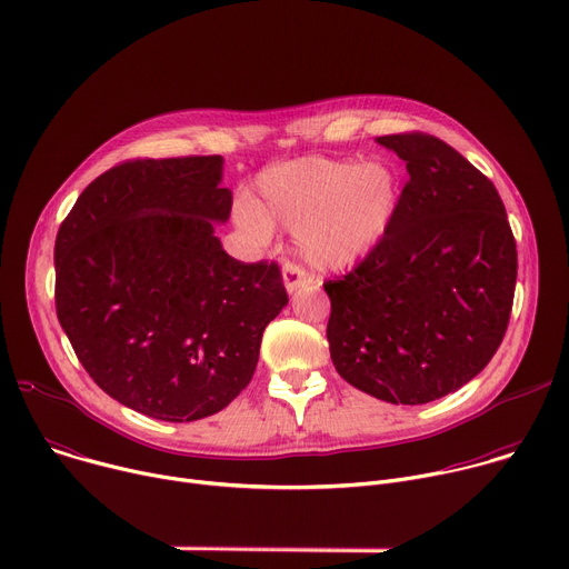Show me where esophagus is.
Here are the masks:
<instances>
[{"mask_svg": "<svg viewBox=\"0 0 569 569\" xmlns=\"http://www.w3.org/2000/svg\"><path fill=\"white\" fill-rule=\"evenodd\" d=\"M283 286H286V290L292 295V292L299 290V288L312 286V277H310L303 268H299V266H295V263H286V266H283Z\"/></svg>", "mask_w": 569, "mask_h": 569, "instance_id": "1", "label": "esophagus"}]
</instances>
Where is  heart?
Wrapping results in <instances>:
<instances>
[{"instance_id":"obj_1","label":"heart","mask_w":569,"mask_h":569,"mask_svg":"<svg viewBox=\"0 0 569 569\" xmlns=\"http://www.w3.org/2000/svg\"><path fill=\"white\" fill-rule=\"evenodd\" d=\"M259 202L236 204L238 224L268 240L272 222L295 231L303 261L342 270L367 257L398 213L400 178L385 159L299 157L261 173Z\"/></svg>"}]
</instances>
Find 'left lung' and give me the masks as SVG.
<instances>
[{
  "mask_svg": "<svg viewBox=\"0 0 569 569\" xmlns=\"http://www.w3.org/2000/svg\"><path fill=\"white\" fill-rule=\"evenodd\" d=\"M408 167L391 229L345 279L327 281V338L356 389L423 405L472 380L502 345L518 277L493 182L446 141L376 139Z\"/></svg>",
  "mask_w": 569,
  "mask_h": 569,
  "instance_id": "8db88e82",
  "label": "left lung"
}]
</instances>
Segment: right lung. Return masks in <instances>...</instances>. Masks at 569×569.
Instances as JSON below:
<instances>
[{
	"instance_id": "right-lung-1",
	"label": "right lung",
	"mask_w": 569,
	"mask_h": 569,
	"mask_svg": "<svg viewBox=\"0 0 569 569\" xmlns=\"http://www.w3.org/2000/svg\"><path fill=\"white\" fill-rule=\"evenodd\" d=\"M220 154L134 159L99 176L56 236V312L80 365L126 408L187 423L246 389L288 295L277 263H240Z\"/></svg>"
}]
</instances>
